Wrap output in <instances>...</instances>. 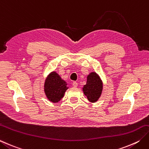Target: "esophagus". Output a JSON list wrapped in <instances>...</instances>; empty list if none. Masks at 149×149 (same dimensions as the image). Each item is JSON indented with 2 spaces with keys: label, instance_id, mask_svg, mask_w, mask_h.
<instances>
[{
  "label": "esophagus",
  "instance_id": "obj_1",
  "mask_svg": "<svg viewBox=\"0 0 149 149\" xmlns=\"http://www.w3.org/2000/svg\"><path fill=\"white\" fill-rule=\"evenodd\" d=\"M72 85L75 86V87H77V83L75 82V81H74V82L72 83Z\"/></svg>",
  "mask_w": 149,
  "mask_h": 149
}]
</instances>
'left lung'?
<instances>
[{
	"instance_id": "left-lung-1",
	"label": "left lung",
	"mask_w": 149,
	"mask_h": 149,
	"mask_svg": "<svg viewBox=\"0 0 149 149\" xmlns=\"http://www.w3.org/2000/svg\"><path fill=\"white\" fill-rule=\"evenodd\" d=\"M83 92L88 100L92 103L97 101L103 90V83L97 74L92 72L87 77V82L84 86Z\"/></svg>"
}]
</instances>
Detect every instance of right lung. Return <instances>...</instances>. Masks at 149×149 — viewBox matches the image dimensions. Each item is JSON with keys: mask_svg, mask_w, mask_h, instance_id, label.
<instances>
[{"mask_svg": "<svg viewBox=\"0 0 149 149\" xmlns=\"http://www.w3.org/2000/svg\"><path fill=\"white\" fill-rule=\"evenodd\" d=\"M66 83L55 72L48 75L45 83V92L48 100L57 103L63 97L66 90L68 89Z\"/></svg>", "mask_w": 149, "mask_h": 149, "instance_id": "1", "label": "right lung"}]
</instances>
